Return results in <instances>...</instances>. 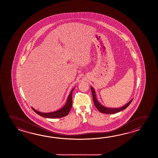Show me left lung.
<instances>
[{"label": "left lung", "mask_w": 158, "mask_h": 158, "mask_svg": "<svg viewBox=\"0 0 158 158\" xmlns=\"http://www.w3.org/2000/svg\"><path fill=\"white\" fill-rule=\"evenodd\" d=\"M91 93L93 95V101H94V104L96 108H97L98 110L101 113L103 114H115L118 112L123 111L125 110V108L128 107L129 106V104L131 103V101H133V99L131 101H129L128 103L124 105V106L120 108H108L104 107L102 104H101L99 101H98L97 98L96 97V94L95 91L94 89V88L91 86Z\"/></svg>", "instance_id": "left-lung-1"}]
</instances>
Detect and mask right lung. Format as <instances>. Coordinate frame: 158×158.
Instances as JSON below:
<instances>
[{
	"instance_id": "add662e5",
	"label": "right lung",
	"mask_w": 158,
	"mask_h": 158,
	"mask_svg": "<svg viewBox=\"0 0 158 158\" xmlns=\"http://www.w3.org/2000/svg\"><path fill=\"white\" fill-rule=\"evenodd\" d=\"M74 87L71 90L70 94H69L68 97L67 101L65 104L64 105V107L60 108V110L54 112H48V113H44L40 112V111L35 110L34 108H32L33 111L37 113V114L40 115L42 117L46 118H60L64 117L67 116L69 112L71 111L72 106V92L74 90Z\"/></svg>"
}]
</instances>
